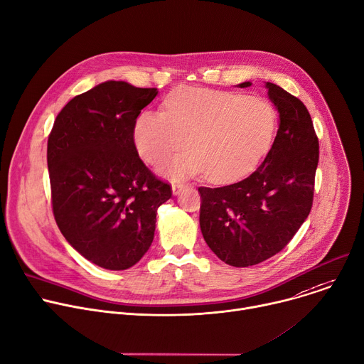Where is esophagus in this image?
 Masks as SVG:
<instances>
[{"mask_svg":"<svg viewBox=\"0 0 364 364\" xmlns=\"http://www.w3.org/2000/svg\"><path fill=\"white\" fill-rule=\"evenodd\" d=\"M184 188V184L183 183H178V181H174L173 184H171V191H173V194L174 196H177V194H180V191Z\"/></svg>","mask_w":364,"mask_h":364,"instance_id":"esophagus-1","label":"esophagus"}]
</instances>
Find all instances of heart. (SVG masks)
I'll use <instances>...</instances> for the list:
<instances>
[{"label": "heart", "instance_id": "heart-1", "mask_svg": "<svg viewBox=\"0 0 364 364\" xmlns=\"http://www.w3.org/2000/svg\"><path fill=\"white\" fill-rule=\"evenodd\" d=\"M274 106L258 95L181 87L164 100L162 112H142L134 145L149 165L180 180L206 173L213 183H232L251 173L270 151L277 132Z\"/></svg>", "mask_w": 364, "mask_h": 364}]
</instances>
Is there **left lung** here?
Here are the masks:
<instances>
[{"instance_id":"obj_1","label":"left lung","mask_w":364,"mask_h":364,"mask_svg":"<svg viewBox=\"0 0 364 364\" xmlns=\"http://www.w3.org/2000/svg\"><path fill=\"white\" fill-rule=\"evenodd\" d=\"M266 88L279 112L277 135L266 158L238 183L199 187L203 238L232 267L255 266L280 252L308 218L314 200L319 145L311 114L282 87L266 82Z\"/></svg>"}]
</instances>
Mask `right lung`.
<instances>
[{
	"label": "right lung",
	"instance_id": "right-lung-1",
	"mask_svg": "<svg viewBox=\"0 0 364 364\" xmlns=\"http://www.w3.org/2000/svg\"><path fill=\"white\" fill-rule=\"evenodd\" d=\"M156 88L106 81L74 97L48 139L55 220L68 244L107 270H126L154 241L156 210L171 197L134 145V124Z\"/></svg>",
	"mask_w": 364,
	"mask_h": 364
}]
</instances>
